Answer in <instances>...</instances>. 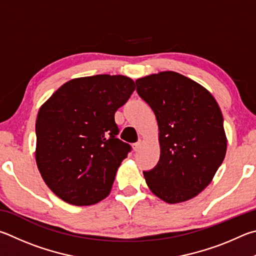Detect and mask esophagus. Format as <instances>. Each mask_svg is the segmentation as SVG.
Masks as SVG:
<instances>
[{
    "mask_svg": "<svg viewBox=\"0 0 256 256\" xmlns=\"http://www.w3.org/2000/svg\"><path fill=\"white\" fill-rule=\"evenodd\" d=\"M140 147H142V142L138 140L137 142H135V144L132 145V150H135V152H138V150H140Z\"/></svg>",
    "mask_w": 256,
    "mask_h": 256,
    "instance_id": "esophagus-1",
    "label": "esophagus"
}]
</instances>
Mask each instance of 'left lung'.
I'll list each match as a JSON object with an SVG mask.
<instances>
[{
  "instance_id": "left-lung-1",
  "label": "left lung",
  "mask_w": 256,
  "mask_h": 256,
  "mask_svg": "<svg viewBox=\"0 0 256 256\" xmlns=\"http://www.w3.org/2000/svg\"><path fill=\"white\" fill-rule=\"evenodd\" d=\"M136 85L160 130V160L144 172L147 186L168 204L192 199L212 182L225 158L220 108L204 86L176 72L145 76Z\"/></svg>"
}]
</instances>
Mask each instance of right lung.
Returning <instances> with one entry per match:
<instances>
[{"instance_id": "add662e5", "label": "right lung", "mask_w": 256, "mask_h": 256, "mask_svg": "<svg viewBox=\"0 0 256 256\" xmlns=\"http://www.w3.org/2000/svg\"><path fill=\"white\" fill-rule=\"evenodd\" d=\"M135 88V82L122 75L74 78L40 108L36 162L58 198L90 206L110 194L116 170L132 150L116 138L114 114Z\"/></svg>"}]
</instances>
